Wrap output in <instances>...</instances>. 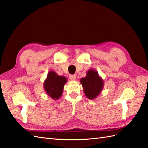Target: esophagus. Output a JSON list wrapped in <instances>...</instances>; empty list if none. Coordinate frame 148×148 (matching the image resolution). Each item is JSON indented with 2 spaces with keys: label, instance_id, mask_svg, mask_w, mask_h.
Instances as JSON below:
<instances>
[{
  "label": "esophagus",
  "instance_id": "34e87169",
  "mask_svg": "<svg viewBox=\"0 0 148 148\" xmlns=\"http://www.w3.org/2000/svg\"><path fill=\"white\" fill-rule=\"evenodd\" d=\"M69 78H70V80H72V81L75 80V79H76V75H70Z\"/></svg>",
  "mask_w": 148,
  "mask_h": 148
}]
</instances>
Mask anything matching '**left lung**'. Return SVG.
I'll use <instances>...</instances> for the list:
<instances>
[{"label":"left lung","mask_w":148,"mask_h":148,"mask_svg":"<svg viewBox=\"0 0 148 148\" xmlns=\"http://www.w3.org/2000/svg\"><path fill=\"white\" fill-rule=\"evenodd\" d=\"M80 83L86 97L90 100L97 98L104 86L103 79L99 76L98 71L94 69L88 70L86 77L80 79Z\"/></svg>","instance_id":"1"}]
</instances>
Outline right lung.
I'll list each match as a JSON object with an SVG mask.
<instances>
[{
    "label": "right lung",
    "mask_w": 148,
    "mask_h": 148,
    "mask_svg": "<svg viewBox=\"0 0 148 148\" xmlns=\"http://www.w3.org/2000/svg\"><path fill=\"white\" fill-rule=\"evenodd\" d=\"M67 79L64 76H59L54 71H49L46 80L43 84V86L47 95L53 100L60 99L62 95L64 84Z\"/></svg>",
    "instance_id": "right-lung-1"
}]
</instances>
